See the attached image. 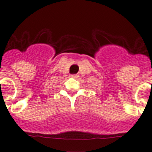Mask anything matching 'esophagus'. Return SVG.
<instances>
[{
    "instance_id": "1",
    "label": "esophagus",
    "mask_w": 152,
    "mask_h": 152,
    "mask_svg": "<svg viewBox=\"0 0 152 152\" xmlns=\"http://www.w3.org/2000/svg\"><path fill=\"white\" fill-rule=\"evenodd\" d=\"M72 77H73V78H78V75L77 74H74V75H72Z\"/></svg>"
}]
</instances>
